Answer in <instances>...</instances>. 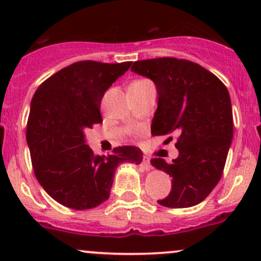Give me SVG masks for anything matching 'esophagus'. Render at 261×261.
<instances>
[{
	"mask_svg": "<svg viewBox=\"0 0 261 261\" xmlns=\"http://www.w3.org/2000/svg\"><path fill=\"white\" fill-rule=\"evenodd\" d=\"M142 166H143V168H145L146 170L151 169V162H149V157H147V155H143Z\"/></svg>",
	"mask_w": 261,
	"mask_h": 261,
	"instance_id": "34e87169",
	"label": "esophagus"
}]
</instances>
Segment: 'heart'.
Returning a JSON list of instances; mask_svg holds the SVG:
<instances>
[{
	"mask_svg": "<svg viewBox=\"0 0 261 261\" xmlns=\"http://www.w3.org/2000/svg\"><path fill=\"white\" fill-rule=\"evenodd\" d=\"M146 82H148V81H146V80H140V81H135V82L131 83V85H141V83H146Z\"/></svg>",
	"mask_w": 261,
	"mask_h": 261,
	"instance_id": "heart-1",
	"label": "heart"
}]
</instances>
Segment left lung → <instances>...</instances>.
I'll return each instance as SVG.
<instances>
[{"mask_svg": "<svg viewBox=\"0 0 261 261\" xmlns=\"http://www.w3.org/2000/svg\"><path fill=\"white\" fill-rule=\"evenodd\" d=\"M131 71L152 80L157 88L152 135L178 134L179 155L172 163L161 157L151 160L154 168L172 178L169 195L158 203L172 208L195 206L220 181L232 143L228 89L214 73L188 60H141Z\"/></svg>", "mask_w": 261, "mask_h": 261, "instance_id": "1", "label": "left lung"}]
</instances>
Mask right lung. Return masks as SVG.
<instances>
[{
  "label": "right lung",
  "instance_id": "right-lung-1",
  "mask_svg": "<svg viewBox=\"0 0 261 261\" xmlns=\"http://www.w3.org/2000/svg\"><path fill=\"white\" fill-rule=\"evenodd\" d=\"M130 66V61L74 62L44 81L34 93L27 124L33 169L44 190L66 207H97L109 199L119 164L142 162V152L135 146L95 155L85 136L87 128L103 122L101 98Z\"/></svg>",
  "mask_w": 261,
  "mask_h": 261
}]
</instances>
